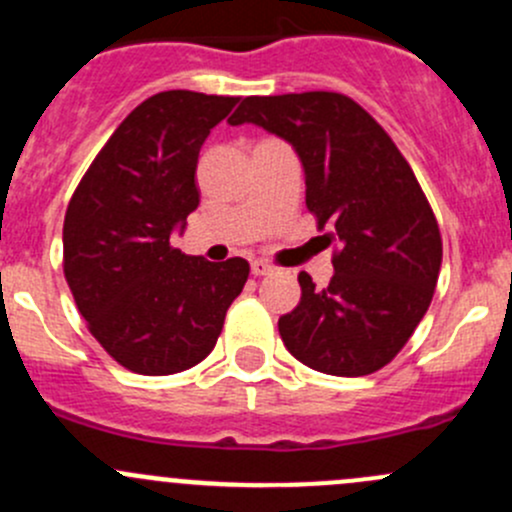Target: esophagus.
Returning <instances> with one entry per match:
<instances>
[{
  "mask_svg": "<svg viewBox=\"0 0 512 512\" xmlns=\"http://www.w3.org/2000/svg\"><path fill=\"white\" fill-rule=\"evenodd\" d=\"M250 270H252V275H255V277H262V275H270L272 265H270V262H265V260H255L250 265Z\"/></svg>",
  "mask_w": 512,
  "mask_h": 512,
  "instance_id": "1",
  "label": "esophagus"
}]
</instances>
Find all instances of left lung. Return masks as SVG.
Masks as SVG:
<instances>
[{
    "label": "left lung",
    "instance_id": "obj_1",
    "mask_svg": "<svg viewBox=\"0 0 512 512\" xmlns=\"http://www.w3.org/2000/svg\"><path fill=\"white\" fill-rule=\"evenodd\" d=\"M287 141L304 168L307 208L332 225L334 277L280 317L294 359L332 376H366L401 352L431 304L441 232L414 170L389 133L344 94L247 96L227 118Z\"/></svg>",
    "mask_w": 512,
    "mask_h": 512
}]
</instances>
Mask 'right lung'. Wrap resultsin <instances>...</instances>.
Here are the masks:
<instances>
[{
    "label": "right lung",
    "mask_w": 512,
    "mask_h": 512,
    "mask_svg": "<svg viewBox=\"0 0 512 512\" xmlns=\"http://www.w3.org/2000/svg\"><path fill=\"white\" fill-rule=\"evenodd\" d=\"M240 101L163 91L133 108L81 178L64 218V275L96 342L126 369L200 364L242 292V257L208 262L170 237L198 208L200 148Z\"/></svg>",
    "instance_id": "right-lung-1"
}]
</instances>
